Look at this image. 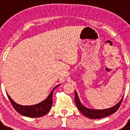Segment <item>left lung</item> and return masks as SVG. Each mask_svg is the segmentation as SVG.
<instances>
[{"instance_id":"obj_1","label":"left lung","mask_w":130,"mask_h":130,"mask_svg":"<svg viewBox=\"0 0 130 130\" xmlns=\"http://www.w3.org/2000/svg\"><path fill=\"white\" fill-rule=\"evenodd\" d=\"M123 98L121 99L120 101L117 104H116L113 107L104 109V110H93V109L88 108L84 106L81 104V102H80V100L78 99V96L77 95L76 90L75 91V102L77 106V108L78 109V110L80 111L82 114L85 116L86 117L90 119L102 118L106 117L108 116L114 114V112H116L118 110V109L119 108V107L120 106L123 100Z\"/></svg>"}]
</instances>
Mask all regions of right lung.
Instances as JSON below:
<instances>
[{
  "mask_svg": "<svg viewBox=\"0 0 130 130\" xmlns=\"http://www.w3.org/2000/svg\"><path fill=\"white\" fill-rule=\"evenodd\" d=\"M59 85L56 86L53 88V90L51 91L50 94L45 100L38 103L35 105L31 106H22L17 104L10 98L7 94L8 98L9 99L10 102L12 104L14 108L20 114L26 117L30 118H39L45 115L49 112L52 108V103H53V90L56 89Z\"/></svg>",
  "mask_w": 130,
  "mask_h": 130,
  "instance_id": "obj_1",
  "label": "right lung"
}]
</instances>
